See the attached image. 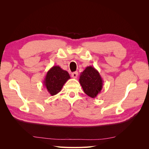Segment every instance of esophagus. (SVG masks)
I'll return each instance as SVG.
<instances>
[{
	"mask_svg": "<svg viewBox=\"0 0 149 149\" xmlns=\"http://www.w3.org/2000/svg\"><path fill=\"white\" fill-rule=\"evenodd\" d=\"M78 73L77 71L73 72V73H72V74H71V76L73 78H76L78 77Z\"/></svg>",
	"mask_w": 149,
	"mask_h": 149,
	"instance_id": "34e87169",
	"label": "esophagus"
}]
</instances>
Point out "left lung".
<instances>
[{"instance_id":"8db88e82","label":"left lung","mask_w":149,"mask_h":149,"mask_svg":"<svg viewBox=\"0 0 149 149\" xmlns=\"http://www.w3.org/2000/svg\"><path fill=\"white\" fill-rule=\"evenodd\" d=\"M79 81L84 92L92 98L101 93L104 83L98 71L91 66H87L81 72Z\"/></svg>"}]
</instances>
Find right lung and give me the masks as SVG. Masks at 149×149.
Instances as JSON below:
<instances>
[{
	"label": "right lung",
	"instance_id": "obj_1",
	"mask_svg": "<svg viewBox=\"0 0 149 149\" xmlns=\"http://www.w3.org/2000/svg\"><path fill=\"white\" fill-rule=\"evenodd\" d=\"M69 79L70 76L66 71L61 69L59 66H54L48 71L43 83L50 95L54 96L61 91Z\"/></svg>",
	"mask_w": 149,
	"mask_h": 149
}]
</instances>
